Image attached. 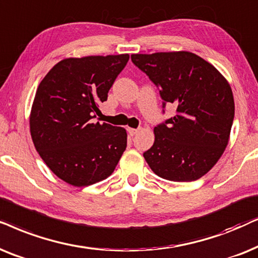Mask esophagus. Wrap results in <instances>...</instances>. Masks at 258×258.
Segmentation results:
<instances>
[{"mask_svg":"<svg viewBox=\"0 0 258 258\" xmlns=\"http://www.w3.org/2000/svg\"><path fill=\"white\" fill-rule=\"evenodd\" d=\"M138 131H139V128H131V127H128V128H127V132L130 133V136L137 135V133H138Z\"/></svg>","mask_w":258,"mask_h":258,"instance_id":"1","label":"esophagus"}]
</instances>
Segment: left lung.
I'll return each instance as SVG.
<instances>
[{
  "label": "left lung",
  "instance_id": "1",
  "mask_svg": "<svg viewBox=\"0 0 258 258\" xmlns=\"http://www.w3.org/2000/svg\"><path fill=\"white\" fill-rule=\"evenodd\" d=\"M131 60L159 88L163 108L169 102L177 106L176 115L154 127V143L144 158L164 179H199L228 145L235 116L231 87L190 51L133 54Z\"/></svg>",
  "mask_w": 258,
  "mask_h": 258
}]
</instances>
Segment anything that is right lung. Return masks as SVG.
Returning a JSON list of instances; mask_svg holds the SVG:
<instances>
[{
  "label": "right lung",
  "instance_id": "obj_1",
  "mask_svg": "<svg viewBox=\"0 0 258 258\" xmlns=\"http://www.w3.org/2000/svg\"><path fill=\"white\" fill-rule=\"evenodd\" d=\"M128 59V54L64 59L37 87L29 119L34 146L68 184L80 187L106 179L126 150L125 128L93 119Z\"/></svg>",
  "mask_w": 258,
  "mask_h": 258
}]
</instances>
